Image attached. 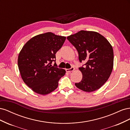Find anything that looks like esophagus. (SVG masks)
Wrapping results in <instances>:
<instances>
[{
	"mask_svg": "<svg viewBox=\"0 0 130 130\" xmlns=\"http://www.w3.org/2000/svg\"><path fill=\"white\" fill-rule=\"evenodd\" d=\"M74 69H75V68L73 67H71L70 69H66V70L67 72L70 73V72H72L74 71Z\"/></svg>",
	"mask_w": 130,
	"mask_h": 130,
	"instance_id": "1",
	"label": "esophagus"
}]
</instances>
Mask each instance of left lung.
<instances>
[{
    "label": "left lung",
    "instance_id": "obj_1",
    "mask_svg": "<svg viewBox=\"0 0 130 130\" xmlns=\"http://www.w3.org/2000/svg\"><path fill=\"white\" fill-rule=\"evenodd\" d=\"M67 38L77 50L80 62H86L78 68L82 74V80L75 85L87 92L99 89L112 71V45L103 36L94 31L81 30Z\"/></svg>",
    "mask_w": 130,
    "mask_h": 130
}]
</instances>
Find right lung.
<instances>
[{
  "mask_svg": "<svg viewBox=\"0 0 130 130\" xmlns=\"http://www.w3.org/2000/svg\"><path fill=\"white\" fill-rule=\"evenodd\" d=\"M66 38L46 32L31 38L23 46L18 56V68L23 81L35 92L42 95L52 92L66 74V70L57 68L55 63V54Z\"/></svg>",
  "mask_w": 130,
  "mask_h": 130,
  "instance_id": "obj_1",
  "label": "right lung"
}]
</instances>
